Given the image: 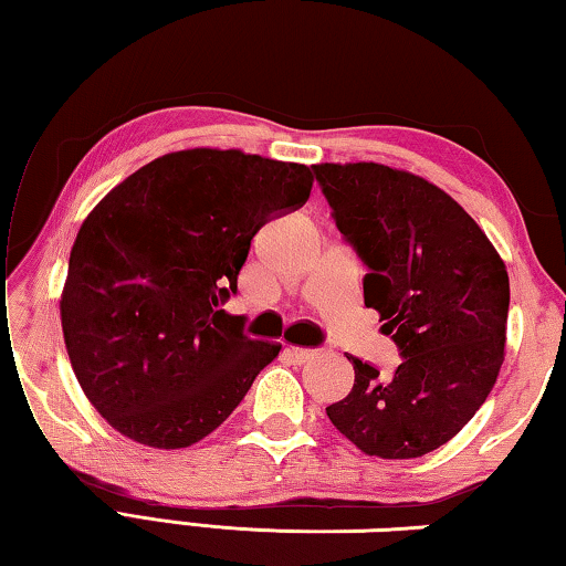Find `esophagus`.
Instances as JSON below:
<instances>
[{"label":"esophagus","instance_id":"34e87169","mask_svg":"<svg viewBox=\"0 0 566 566\" xmlns=\"http://www.w3.org/2000/svg\"><path fill=\"white\" fill-rule=\"evenodd\" d=\"M286 354L296 361V364H304L314 359V354H317V349H304V347H286Z\"/></svg>","mask_w":566,"mask_h":566}]
</instances>
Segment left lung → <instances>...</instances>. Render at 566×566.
<instances>
[{
    "instance_id": "left-lung-1",
    "label": "left lung",
    "mask_w": 566,
    "mask_h": 566,
    "mask_svg": "<svg viewBox=\"0 0 566 566\" xmlns=\"http://www.w3.org/2000/svg\"><path fill=\"white\" fill-rule=\"evenodd\" d=\"M334 224L367 266L364 304L399 349L381 377L357 357L327 417L361 452L411 459L447 444L504 361L510 276L479 224L427 179L375 161L314 165Z\"/></svg>"
}]
</instances>
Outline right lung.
Returning a JSON list of instances; mask_svg holds the SVG:
<instances>
[{
  "label": "right lung",
  "mask_w": 566,
  "mask_h": 566,
  "mask_svg": "<svg viewBox=\"0 0 566 566\" xmlns=\"http://www.w3.org/2000/svg\"><path fill=\"white\" fill-rule=\"evenodd\" d=\"M312 171L239 149L149 161L84 219L62 329L94 409L134 442L181 449L232 415L282 344L222 310L254 234L300 209Z\"/></svg>",
  "instance_id": "obj_1"
}]
</instances>
